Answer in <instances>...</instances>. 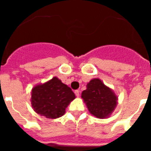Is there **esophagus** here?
<instances>
[{
	"label": "esophagus",
	"instance_id": "obj_1",
	"mask_svg": "<svg viewBox=\"0 0 151 151\" xmlns=\"http://www.w3.org/2000/svg\"><path fill=\"white\" fill-rule=\"evenodd\" d=\"M75 94H76V95L77 96V97H79V91L78 90H76L75 91Z\"/></svg>",
	"mask_w": 151,
	"mask_h": 151
}]
</instances>
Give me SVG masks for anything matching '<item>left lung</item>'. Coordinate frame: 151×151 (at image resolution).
Returning a JSON list of instances; mask_svg holds the SVG:
<instances>
[{
    "mask_svg": "<svg viewBox=\"0 0 151 151\" xmlns=\"http://www.w3.org/2000/svg\"><path fill=\"white\" fill-rule=\"evenodd\" d=\"M82 93V98L91 114L98 119L110 116L117 105V98L113 91L99 78H93Z\"/></svg>",
    "mask_w": 151,
    "mask_h": 151,
    "instance_id": "left-lung-1",
    "label": "left lung"
}]
</instances>
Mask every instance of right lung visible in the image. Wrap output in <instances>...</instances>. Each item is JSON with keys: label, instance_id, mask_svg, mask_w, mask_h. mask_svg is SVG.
<instances>
[{"label": "right lung", "instance_id": "right-lung-1", "mask_svg": "<svg viewBox=\"0 0 151 151\" xmlns=\"http://www.w3.org/2000/svg\"><path fill=\"white\" fill-rule=\"evenodd\" d=\"M31 94V104L35 112L48 119L63 116L66 108L76 98L72 89L57 77L35 85Z\"/></svg>", "mask_w": 151, "mask_h": 151}]
</instances>
